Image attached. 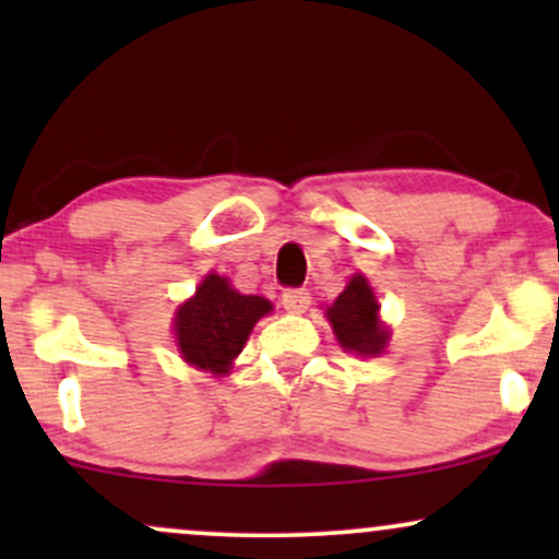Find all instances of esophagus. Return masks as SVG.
I'll use <instances>...</instances> for the list:
<instances>
[{"instance_id": "esophagus-1", "label": "esophagus", "mask_w": 559, "mask_h": 559, "mask_svg": "<svg viewBox=\"0 0 559 559\" xmlns=\"http://www.w3.org/2000/svg\"><path fill=\"white\" fill-rule=\"evenodd\" d=\"M281 305H284L288 312H305L307 305H310V292H307V288H286V292L281 294Z\"/></svg>"}]
</instances>
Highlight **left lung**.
<instances>
[{"instance_id":"left-lung-1","label":"left lung","mask_w":559,"mask_h":559,"mask_svg":"<svg viewBox=\"0 0 559 559\" xmlns=\"http://www.w3.org/2000/svg\"><path fill=\"white\" fill-rule=\"evenodd\" d=\"M333 325V333L349 352L357 355H378L386 346L389 331L378 320V305L373 288L362 275H355L349 286L338 294L336 301L325 312Z\"/></svg>"}]
</instances>
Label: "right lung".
<instances>
[{"mask_svg": "<svg viewBox=\"0 0 559 559\" xmlns=\"http://www.w3.org/2000/svg\"><path fill=\"white\" fill-rule=\"evenodd\" d=\"M271 301L239 294L223 275L210 273L176 316V338L186 362L213 373H228L254 323L271 312Z\"/></svg>", "mask_w": 559, "mask_h": 559, "instance_id": "1", "label": "right lung"}]
</instances>
